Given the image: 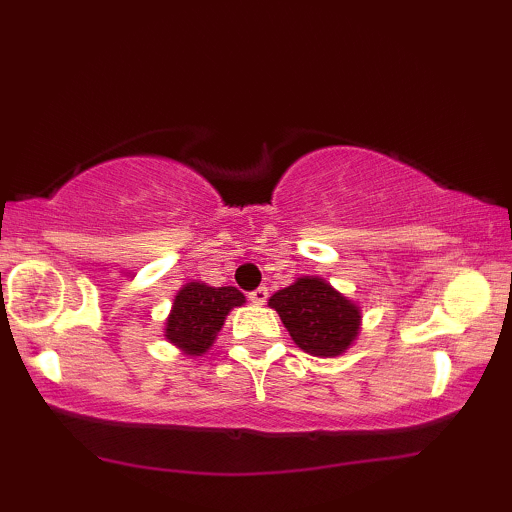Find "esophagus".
Here are the masks:
<instances>
[{
	"mask_svg": "<svg viewBox=\"0 0 512 512\" xmlns=\"http://www.w3.org/2000/svg\"><path fill=\"white\" fill-rule=\"evenodd\" d=\"M249 300H251V303H254V305H263L265 300H268V289H265V286H258L256 291L249 293Z\"/></svg>",
	"mask_w": 512,
	"mask_h": 512,
	"instance_id": "obj_1",
	"label": "esophagus"
}]
</instances>
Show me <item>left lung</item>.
<instances>
[{"label": "left lung", "instance_id": "1", "mask_svg": "<svg viewBox=\"0 0 512 512\" xmlns=\"http://www.w3.org/2000/svg\"><path fill=\"white\" fill-rule=\"evenodd\" d=\"M293 342L312 356H340L359 335L361 310L321 277H298L270 298Z\"/></svg>", "mask_w": 512, "mask_h": 512}]
</instances>
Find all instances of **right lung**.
I'll use <instances>...</instances> for the list:
<instances>
[{"mask_svg":"<svg viewBox=\"0 0 512 512\" xmlns=\"http://www.w3.org/2000/svg\"><path fill=\"white\" fill-rule=\"evenodd\" d=\"M244 296L235 286H207L188 282L174 296L165 324V338L188 356H202L212 347L228 312L240 307Z\"/></svg>","mask_w":512,"mask_h":512,"instance_id":"obj_1","label":"right lung"}]
</instances>
